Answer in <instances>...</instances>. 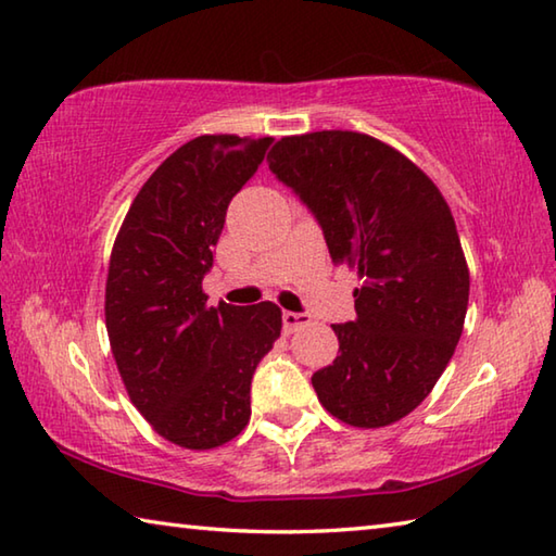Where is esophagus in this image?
<instances>
[{
    "instance_id": "1",
    "label": "esophagus",
    "mask_w": 556,
    "mask_h": 556,
    "mask_svg": "<svg viewBox=\"0 0 556 556\" xmlns=\"http://www.w3.org/2000/svg\"><path fill=\"white\" fill-rule=\"evenodd\" d=\"M307 321L309 317L302 312H282V327H286V331H295L298 327H305Z\"/></svg>"
}]
</instances>
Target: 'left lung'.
<instances>
[{"label":"left lung","instance_id":"obj_1","mask_svg":"<svg viewBox=\"0 0 556 556\" xmlns=\"http://www.w3.org/2000/svg\"><path fill=\"white\" fill-rule=\"evenodd\" d=\"M268 166L321 225L333 264L358 270L339 355L312 375L321 406L382 428L421 404L463 337L469 268L443 193L390 144L353 130L280 138Z\"/></svg>","mask_w":556,"mask_h":556}]
</instances>
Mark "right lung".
Masks as SVG:
<instances>
[{
	"label": "right lung",
	"mask_w": 556,
	"mask_h": 556,
	"mask_svg": "<svg viewBox=\"0 0 556 556\" xmlns=\"http://www.w3.org/2000/svg\"><path fill=\"white\" fill-rule=\"evenodd\" d=\"M274 138L201 135L156 166L113 242L106 331L135 408L156 433L211 450L244 431L251 377L280 337L274 302L207 305L203 276L239 193Z\"/></svg>",
	"instance_id": "1"
}]
</instances>
